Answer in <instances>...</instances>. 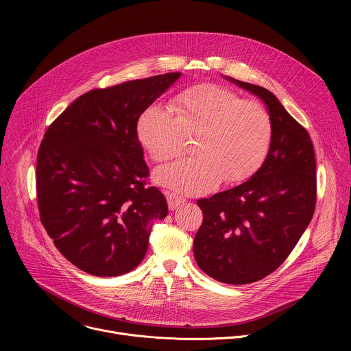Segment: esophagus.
I'll return each instance as SVG.
<instances>
[{
	"label": "esophagus",
	"mask_w": 351,
	"mask_h": 351,
	"mask_svg": "<svg viewBox=\"0 0 351 351\" xmlns=\"http://www.w3.org/2000/svg\"><path fill=\"white\" fill-rule=\"evenodd\" d=\"M167 202H168V207L169 210H176L179 206H182L186 199L182 195H178L175 193H167Z\"/></svg>",
	"instance_id": "obj_1"
}]
</instances>
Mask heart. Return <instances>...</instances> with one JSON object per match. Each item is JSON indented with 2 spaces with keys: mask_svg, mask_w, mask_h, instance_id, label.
<instances>
[{
  "mask_svg": "<svg viewBox=\"0 0 351 351\" xmlns=\"http://www.w3.org/2000/svg\"><path fill=\"white\" fill-rule=\"evenodd\" d=\"M171 110L153 104L137 119V138L154 161L176 157L186 136H195L191 157L154 172V180L182 193H206L223 179L245 180L265 161L272 140L267 110L217 84H202L176 95Z\"/></svg>",
  "mask_w": 351,
  "mask_h": 351,
  "instance_id": "obj_1",
  "label": "heart"
}]
</instances>
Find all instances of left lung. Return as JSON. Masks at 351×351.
<instances>
[{
	"label": "left lung",
	"instance_id": "obj_1",
	"mask_svg": "<svg viewBox=\"0 0 351 351\" xmlns=\"http://www.w3.org/2000/svg\"><path fill=\"white\" fill-rule=\"evenodd\" d=\"M267 106L272 140L261 168L244 183L198 199L203 223L194 258L208 276L247 285L272 274L307 229L317 203L315 154L308 132L269 90L225 76Z\"/></svg>",
	"mask_w": 351,
	"mask_h": 351
}]
</instances>
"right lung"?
I'll return each mask as SVG.
<instances>
[{"label": "right lung", "instance_id": "right-lung-1", "mask_svg": "<svg viewBox=\"0 0 351 351\" xmlns=\"http://www.w3.org/2000/svg\"><path fill=\"white\" fill-rule=\"evenodd\" d=\"M180 72L84 93L47 129L36 190L40 219L60 253L94 276H119L144 258L153 222L168 215L147 187L137 119Z\"/></svg>", "mask_w": 351, "mask_h": 351}]
</instances>
